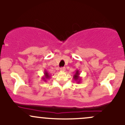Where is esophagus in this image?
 <instances>
[{
  "label": "esophagus",
  "mask_w": 125,
  "mask_h": 125,
  "mask_svg": "<svg viewBox=\"0 0 125 125\" xmlns=\"http://www.w3.org/2000/svg\"><path fill=\"white\" fill-rule=\"evenodd\" d=\"M60 71H61L62 72H64L65 71V67L61 68H60Z\"/></svg>",
  "instance_id": "34e87169"
}]
</instances>
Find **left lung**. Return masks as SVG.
<instances>
[{"label": "left lung", "instance_id": "left-lung-1", "mask_svg": "<svg viewBox=\"0 0 125 125\" xmlns=\"http://www.w3.org/2000/svg\"><path fill=\"white\" fill-rule=\"evenodd\" d=\"M80 71L79 70H77L75 71V74H74V76H73V79H74L75 81H76L78 83H80L82 80V77H80L79 75H80Z\"/></svg>", "mask_w": 125, "mask_h": 125}]
</instances>
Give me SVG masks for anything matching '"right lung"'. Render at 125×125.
I'll return each mask as SVG.
<instances>
[{"mask_svg":"<svg viewBox=\"0 0 125 125\" xmlns=\"http://www.w3.org/2000/svg\"><path fill=\"white\" fill-rule=\"evenodd\" d=\"M50 77H51V75L49 74V73H48L46 70H45V71H44V75H43V77H42L43 80L45 82H46V80L49 79Z\"/></svg>","mask_w":125,"mask_h":125,"instance_id":"obj_1","label":"right lung"}]
</instances>
